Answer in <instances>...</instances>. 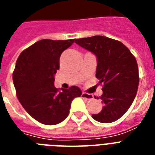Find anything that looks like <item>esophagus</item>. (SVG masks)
I'll use <instances>...</instances> for the list:
<instances>
[{
  "instance_id": "34e87169",
  "label": "esophagus",
  "mask_w": 155,
  "mask_h": 155,
  "mask_svg": "<svg viewBox=\"0 0 155 155\" xmlns=\"http://www.w3.org/2000/svg\"><path fill=\"white\" fill-rule=\"evenodd\" d=\"M81 96H82V98H84V99H88V100L93 99V95L87 94V93H85V92H83V93L81 94Z\"/></svg>"
}]
</instances>
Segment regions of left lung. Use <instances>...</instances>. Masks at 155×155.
<instances>
[{
	"mask_svg": "<svg viewBox=\"0 0 155 155\" xmlns=\"http://www.w3.org/2000/svg\"><path fill=\"white\" fill-rule=\"evenodd\" d=\"M75 43L95 55V76L99 83L104 84L100 97L104 107L92 117L101 123L117 120L130 107L137 92L139 75L136 59L121 42L107 37L81 38Z\"/></svg>",
	"mask_w": 155,
	"mask_h": 155,
	"instance_id": "8db88e82",
	"label": "left lung"
}]
</instances>
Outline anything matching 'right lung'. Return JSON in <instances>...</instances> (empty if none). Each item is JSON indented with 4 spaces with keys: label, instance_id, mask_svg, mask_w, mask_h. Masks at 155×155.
Returning a JSON list of instances; mask_svg holds the SVG:
<instances>
[{
    "label": "right lung",
    "instance_id": "1",
    "mask_svg": "<svg viewBox=\"0 0 155 155\" xmlns=\"http://www.w3.org/2000/svg\"><path fill=\"white\" fill-rule=\"evenodd\" d=\"M75 39H42L18 56L13 74L17 97L26 112L39 123L54 125L66 119L73 99L81 95L78 86L59 91L54 86L61 53Z\"/></svg>",
    "mask_w": 155,
    "mask_h": 155
}]
</instances>
